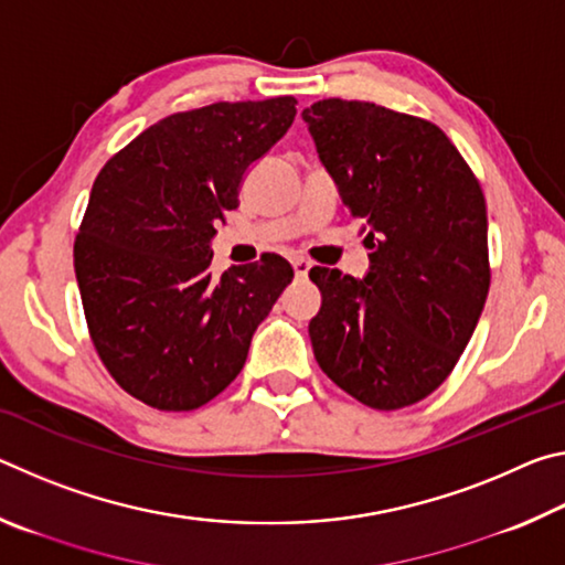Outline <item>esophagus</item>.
I'll use <instances>...</instances> for the list:
<instances>
[{
  "mask_svg": "<svg viewBox=\"0 0 565 565\" xmlns=\"http://www.w3.org/2000/svg\"><path fill=\"white\" fill-rule=\"evenodd\" d=\"M309 271H311V262L294 259V274L299 276V279H306V276H309Z\"/></svg>",
  "mask_w": 565,
  "mask_h": 565,
  "instance_id": "34e87169",
  "label": "esophagus"
}]
</instances>
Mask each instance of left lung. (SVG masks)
<instances>
[{"mask_svg": "<svg viewBox=\"0 0 565 565\" xmlns=\"http://www.w3.org/2000/svg\"><path fill=\"white\" fill-rule=\"evenodd\" d=\"M321 164L363 222L369 271L313 266L319 366L361 404L396 411L444 384L489 296V218L478 179L436 124L371 102L301 111Z\"/></svg>", "mask_w": 565, "mask_h": 565, "instance_id": "1", "label": "left lung"}]
</instances>
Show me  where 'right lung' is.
Returning <instances> with one entry per match:
<instances>
[{
	"label": "right lung",
	"mask_w": 565,
	"mask_h": 565,
	"mask_svg": "<svg viewBox=\"0 0 565 565\" xmlns=\"http://www.w3.org/2000/svg\"><path fill=\"white\" fill-rule=\"evenodd\" d=\"M294 117V97L171 114L94 179L74 242L84 317L114 381L151 408L194 411L222 394L294 279L279 254L222 279L209 269L246 169Z\"/></svg>",
	"instance_id": "right-lung-1"
}]
</instances>
